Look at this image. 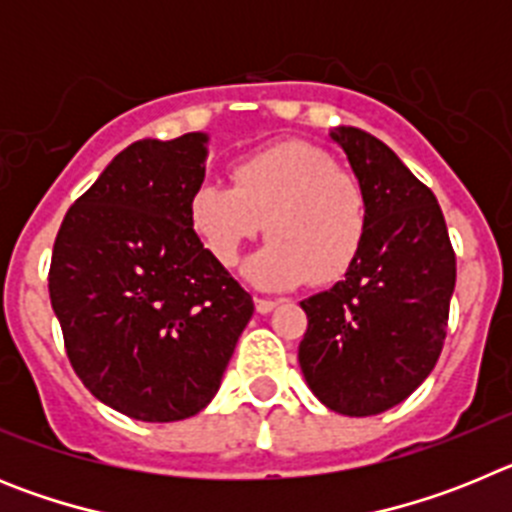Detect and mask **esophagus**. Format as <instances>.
<instances>
[{"label":"esophagus","mask_w":512,"mask_h":512,"mask_svg":"<svg viewBox=\"0 0 512 512\" xmlns=\"http://www.w3.org/2000/svg\"><path fill=\"white\" fill-rule=\"evenodd\" d=\"M253 305H256V310H259L261 315H266V312L277 310L279 300H271V297H253Z\"/></svg>","instance_id":"34e87169"}]
</instances>
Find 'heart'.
Listing matches in <instances>:
<instances>
[{
	"label": "heart",
	"instance_id": "heart-1",
	"mask_svg": "<svg viewBox=\"0 0 512 512\" xmlns=\"http://www.w3.org/2000/svg\"><path fill=\"white\" fill-rule=\"evenodd\" d=\"M233 187L202 182L189 197V225L217 264L235 266L264 230L271 241L246 266L251 282L287 289L341 279L369 228V197L354 171L305 140L248 153L230 171Z\"/></svg>",
	"mask_w": 512,
	"mask_h": 512
}]
</instances>
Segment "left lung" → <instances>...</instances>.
Returning <instances> with one entry per match:
<instances>
[{
  "label": "left lung",
  "mask_w": 512,
  "mask_h": 512,
  "mask_svg": "<svg viewBox=\"0 0 512 512\" xmlns=\"http://www.w3.org/2000/svg\"><path fill=\"white\" fill-rule=\"evenodd\" d=\"M369 197V228L338 284L302 300L300 366L333 413L366 418L395 408L441 356L456 256L436 194L392 148L359 128L330 133Z\"/></svg>",
  "instance_id": "8db88e82"
}]
</instances>
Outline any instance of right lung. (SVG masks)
Masks as SVG:
<instances>
[{
    "label": "right lung",
    "instance_id": "obj_1",
    "mask_svg": "<svg viewBox=\"0 0 512 512\" xmlns=\"http://www.w3.org/2000/svg\"><path fill=\"white\" fill-rule=\"evenodd\" d=\"M207 135L135 140L63 217L48 292L76 377L146 423L184 420L215 397L253 300L205 251L189 197Z\"/></svg>",
    "mask_w": 512,
    "mask_h": 512
}]
</instances>
